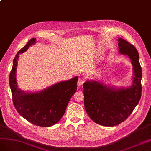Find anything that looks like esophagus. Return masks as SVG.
Returning <instances> with one entry per match:
<instances>
[{
	"label": "esophagus",
	"mask_w": 151,
	"mask_h": 151,
	"mask_svg": "<svg viewBox=\"0 0 151 151\" xmlns=\"http://www.w3.org/2000/svg\"><path fill=\"white\" fill-rule=\"evenodd\" d=\"M85 77L84 76H80V78H78V85L79 86H81L85 82Z\"/></svg>",
	"instance_id": "1"
}]
</instances>
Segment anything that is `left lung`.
I'll return each instance as SVG.
<instances>
[{
  "mask_svg": "<svg viewBox=\"0 0 151 151\" xmlns=\"http://www.w3.org/2000/svg\"><path fill=\"white\" fill-rule=\"evenodd\" d=\"M119 53L130 59L133 70L132 84L128 87H116L93 80L84 83V105L93 121L106 127L118 125L130 116L141 97L142 68L135 47L119 38Z\"/></svg>",
  "mask_w": 151,
  "mask_h": 151,
  "instance_id": "1",
  "label": "left lung"
}]
</instances>
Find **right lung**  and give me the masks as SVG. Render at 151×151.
<instances>
[{"label": "right lung", "mask_w": 151, "mask_h": 151, "mask_svg": "<svg viewBox=\"0 0 151 151\" xmlns=\"http://www.w3.org/2000/svg\"><path fill=\"white\" fill-rule=\"evenodd\" d=\"M36 38L30 39L14 59L9 76L12 101L18 113L35 125L50 127L56 124L64 115L66 107L77 89L78 76L63 80L38 91H24L18 87L16 70L19 54L35 44Z\"/></svg>", "instance_id": "obj_1"}]
</instances>
